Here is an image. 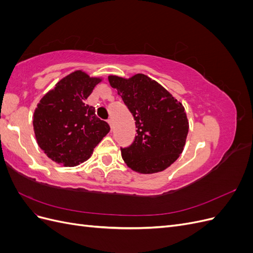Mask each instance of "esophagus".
<instances>
[{"mask_svg":"<svg viewBox=\"0 0 253 253\" xmlns=\"http://www.w3.org/2000/svg\"><path fill=\"white\" fill-rule=\"evenodd\" d=\"M106 121H108L109 122V125H110V126H111V128L113 127V120L111 119V118H109L108 120H106Z\"/></svg>","mask_w":253,"mask_h":253,"instance_id":"34e87169","label":"esophagus"}]
</instances>
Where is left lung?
Returning a JSON list of instances; mask_svg holds the SVG:
<instances>
[{
  "label": "left lung",
  "instance_id": "left-lung-1",
  "mask_svg": "<svg viewBox=\"0 0 253 253\" xmlns=\"http://www.w3.org/2000/svg\"><path fill=\"white\" fill-rule=\"evenodd\" d=\"M111 86L133 115L135 139L121 149V156L132 170L151 174L170 167L183 150L189 122L180 102L143 74L129 79L110 76Z\"/></svg>",
  "mask_w": 253,
  "mask_h": 253
}]
</instances>
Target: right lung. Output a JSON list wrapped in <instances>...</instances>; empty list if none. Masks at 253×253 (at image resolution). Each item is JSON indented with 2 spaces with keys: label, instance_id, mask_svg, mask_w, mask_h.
Listing matches in <instances>:
<instances>
[{
  "label": "right lung",
  "instance_id": "obj_1",
  "mask_svg": "<svg viewBox=\"0 0 253 253\" xmlns=\"http://www.w3.org/2000/svg\"><path fill=\"white\" fill-rule=\"evenodd\" d=\"M100 78L77 71L59 81L38 104L34 131L39 147L53 162L74 167L89 158L96 145L110 132L85 99Z\"/></svg>",
  "mask_w": 253,
  "mask_h": 253
}]
</instances>
